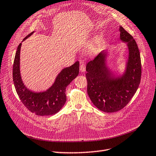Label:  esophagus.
Masks as SVG:
<instances>
[{"mask_svg": "<svg viewBox=\"0 0 156 156\" xmlns=\"http://www.w3.org/2000/svg\"><path fill=\"white\" fill-rule=\"evenodd\" d=\"M80 70L81 72H85L86 70V64L83 61H81L80 63Z\"/></svg>", "mask_w": 156, "mask_h": 156, "instance_id": "34e87169", "label": "esophagus"}]
</instances>
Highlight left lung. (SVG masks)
Instances as JSON below:
<instances>
[{"instance_id": "obj_1", "label": "left lung", "mask_w": 156, "mask_h": 156, "mask_svg": "<svg viewBox=\"0 0 156 156\" xmlns=\"http://www.w3.org/2000/svg\"><path fill=\"white\" fill-rule=\"evenodd\" d=\"M120 38L127 43L129 60L125 73L115 78L107 69L105 52L102 51L86 65L87 91L94 105L106 113L124 108L138 90L140 83L142 65L140 51L132 35L120 27Z\"/></svg>"}]
</instances>
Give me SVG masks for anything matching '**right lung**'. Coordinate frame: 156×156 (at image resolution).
Instances as JSON below:
<instances>
[{"label":"right lung","mask_w":156,"mask_h":156,"mask_svg":"<svg viewBox=\"0 0 156 156\" xmlns=\"http://www.w3.org/2000/svg\"><path fill=\"white\" fill-rule=\"evenodd\" d=\"M31 32L23 39L30 37ZM22 43H20L16 53L13 65V82L21 101L31 113L40 116L52 115L58 113L66 100V87L79 73V62L65 68L58 74L55 83L43 92L35 93L23 85L20 72V54Z\"/></svg>","instance_id":"right-lung-1"}]
</instances>
